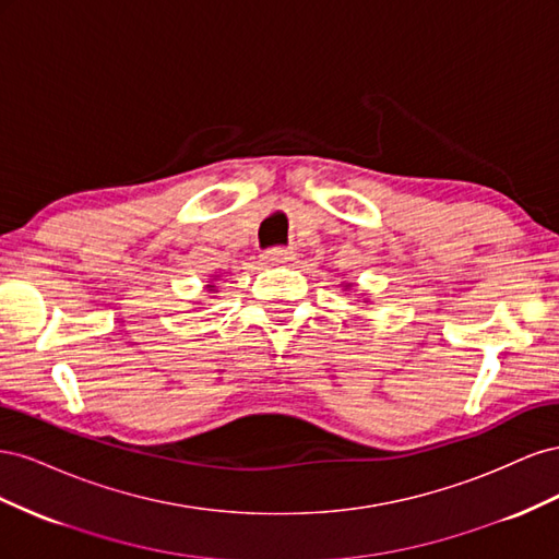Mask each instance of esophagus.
Listing matches in <instances>:
<instances>
[{"mask_svg":"<svg viewBox=\"0 0 559 559\" xmlns=\"http://www.w3.org/2000/svg\"><path fill=\"white\" fill-rule=\"evenodd\" d=\"M261 259H263L265 263H284V261L294 259V249H286V247L265 249V251L261 253Z\"/></svg>","mask_w":559,"mask_h":559,"instance_id":"obj_1","label":"esophagus"}]
</instances>
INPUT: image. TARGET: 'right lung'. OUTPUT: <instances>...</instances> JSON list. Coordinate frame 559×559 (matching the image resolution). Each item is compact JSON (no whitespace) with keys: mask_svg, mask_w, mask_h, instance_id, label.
<instances>
[{"mask_svg":"<svg viewBox=\"0 0 559 559\" xmlns=\"http://www.w3.org/2000/svg\"><path fill=\"white\" fill-rule=\"evenodd\" d=\"M210 289H214V286H210Z\"/></svg>","mask_w":559,"mask_h":559,"instance_id":"add662e5","label":"right lung"}]
</instances>
